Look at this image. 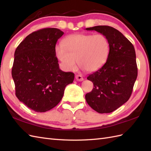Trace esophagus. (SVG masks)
Listing matches in <instances>:
<instances>
[{
  "instance_id": "esophagus-1",
  "label": "esophagus",
  "mask_w": 151,
  "mask_h": 151,
  "mask_svg": "<svg viewBox=\"0 0 151 151\" xmlns=\"http://www.w3.org/2000/svg\"><path fill=\"white\" fill-rule=\"evenodd\" d=\"M75 78H76V80L77 81H82L83 80H84V78H83V77L82 76V75H76V76H75Z\"/></svg>"
}]
</instances>
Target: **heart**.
Listing matches in <instances>:
<instances>
[{
  "label": "heart",
  "instance_id": "heart-1",
  "mask_svg": "<svg viewBox=\"0 0 151 151\" xmlns=\"http://www.w3.org/2000/svg\"><path fill=\"white\" fill-rule=\"evenodd\" d=\"M55 52L66 69L73 70L77 62L82 68L93 72L106 62L110 43L102 34L71 35L63 41L62 45H57Z\"/></svg>",
  "mask_w": 151,
  "mask_h": 151
}]
</instances>
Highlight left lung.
Here are the masks:
<instances>
[{
  "instance_id": "obj_1",
  "label": "left lung",
  "mask_w": 151,
  "mask_h": 151,
  "mask_svg": "<svg viewBox=\"0 0 151 151\" xmlns=\"http://www.w3.org/2000/svg\"><path fill=\"white\" fill-rule=\"evenodd\" d=\"M86 30L102 34L110 43L106 62L87 77L94 88L86 95V100L98 113H110L127 102L132 93L137 76L135 49L123 34L111 27L96 26Z\"/></svg>"
}]
</instances>
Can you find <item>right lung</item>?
Listing matches in <instances>:
<instances>
[{"label": "right lung", "instance_id": "1", "mask_svg": "<svg viewBox=\"0 0 151 151\" xmlns=\"http://www.w3.org/2000/svg\"><path fill=\"white\" fill-rule=\"evenodd\" d=\"M63 34L55 28L40 29L25 37L15 51L12 75L16 97L35 111L55 107L74 81L73 73L60 69L56 56V42Z\"/></svg>", "mask_w": 151, "mask_h": 151}]
</instances>
